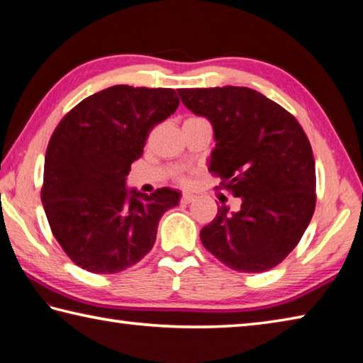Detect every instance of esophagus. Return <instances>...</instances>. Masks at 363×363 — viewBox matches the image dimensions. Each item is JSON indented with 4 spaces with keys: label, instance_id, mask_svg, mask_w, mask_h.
Returning <instances> with one entry per match:
<instances>
[{
    "label": "esophagus",
    "instance_id": "1",
    "mask_svg": "<svg viewBox=\"0 0 363 363\" xmlns=\"http://www.w3.org/2000/svg\"><path fill=\"white\" fill-rule=\"evenodd\" d=\"M194 198H196V196L193 193H183L182 194V202H183V204H189V202L194 201Z\"/></svg>",
    "mask_w": 363,
    "mask_h": 363
}]
</instances>
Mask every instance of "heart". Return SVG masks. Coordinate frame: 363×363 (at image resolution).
<instances>
[{"label": "heart", "instance_id": "obj_1", "mask_svg": "<svg viewBox=\"0 0 363 363\" xmlns=\"http://www.w3.org/2000/svg\"><path fill=\"white\" fill-rule=\"evenodd\" d=\"M191 118H194V116H191ZM188 119H189V118H188Z\"/></svg>", "mask_w": 363, "mask_h": 363}]
</instances>
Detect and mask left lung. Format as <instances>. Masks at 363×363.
Segmentation results:
<instances>
[{
	"mask_svg": "<svg viewBox=\"0 0 363 363\" xmlns=\"http://www.w3.org/2000/svg\"><path fill=\"white\" fill-rule=\"evenodd\" d=\"M188 110L213 127L208 172L240 198L201 230L202 245L228 268L263 272L300 242L315 208V162L303 127L249 87L178 89Z\"/></svg>",
	"mask_w": 363,
	"mask_h": 363,
	"instance_id": "8db88e82",
	"label": "left lung"
}]
</instances>
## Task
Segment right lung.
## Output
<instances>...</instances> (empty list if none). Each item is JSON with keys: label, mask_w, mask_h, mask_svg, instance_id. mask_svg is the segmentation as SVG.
I'll list each match as a JSON object with an SVG mask.
<instances>
[{"label": "right lung", "mask_w": 363, "mask_h": 363, "mask_svg": "<svg viewBox=\"0 0 363 363\" xmlns=\"http://www.w3.org/2000/svg\"><path fill=\"white\" fill-rule=\"evenodd\" d=\"M178 104L174 89L111 86L79 101L55 127L41 201L54 238L79 268L113 274L155 245L159 220L180 193L127 191L125 177L152 127Z\"/></svg>", "instance_id": "right-lung-1"}]
</instances>
